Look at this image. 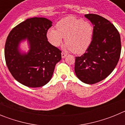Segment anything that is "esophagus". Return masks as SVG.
Wrapping results in <instances>:
<instances>
[{"label":"esophagus","instance_id":"obj_1","mask_svg":"<svg viewBox=\"0 0 125 125\" xmlns=\"http://www.w3.org/2000/svg\"><path fill=\"white\" fill-rule=\"evenodd\" d=\"M66 56H67V53L64 52H62V53H61L62 58H64V57H66Z\"/></svg>","mask_w":125,"mask_h":125}]
</instances>
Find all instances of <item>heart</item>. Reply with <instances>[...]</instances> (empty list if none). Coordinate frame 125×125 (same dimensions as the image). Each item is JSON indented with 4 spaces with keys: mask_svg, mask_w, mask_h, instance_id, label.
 Returning a JSON list of instances; mask_svg holds the SVG:
<instances>
[{
    "mask_svg": "<svg viewBox=\"0 0 125 125\" xmlns=\"http://www.w3.org/2000/svg\"><path fill=\"white\" fill-rule=\"evenodd\" d=\"M56 27L57 29H49L46 33L47 40L52 46H60L65 37V48L76 54H81L88 49L92 42L93 27L86 21L66 17L57 23Z\"/></svg>",
    "mask_w": 125,
    "mask_h": 125,
    "instance_id": "obj_1",
    "label": "heart"
}]
</instances>
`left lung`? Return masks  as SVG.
<instances>
[{
    "mask_svg": "<svg viewBox=\"0 0 125 125\" xmlns=\"http://www.w3.org/2000/svg\"><path fill=\"white\" fill-rule=\"evenodd\" d=\"M84 16L93 25V37L86 52L76 57L74 71L79 80L93 84L105 79L116 66L121 54V39L108 20L97 14Z\"/></svg>",
    "mask_w": 125,
    "mask_h": 125,
    "instance_id": "left-lung-1",
    "label": "left lung"
}]
</instances>
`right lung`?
<instances>
[{
  "label": "right lung",
  "mask_w": 125,
  "mask_h": 125,
  "mask_svg": "<svg viewBox=\"0 0 125 125\" xmlns=\"http://www.w3.org/2000/svg\"><path fill=\"white\" fill-rule=\"evenodd\" d=\"M52 22L44 17L27 19L12 29L5 44V59L11 74L20 83L31 88L44 86L61 59V51L48 42L46 33ZM27 39L30 49L21 53L20 43Z\"/></svg>",
  "instance_id": "add662e5"
}]
</instances>
